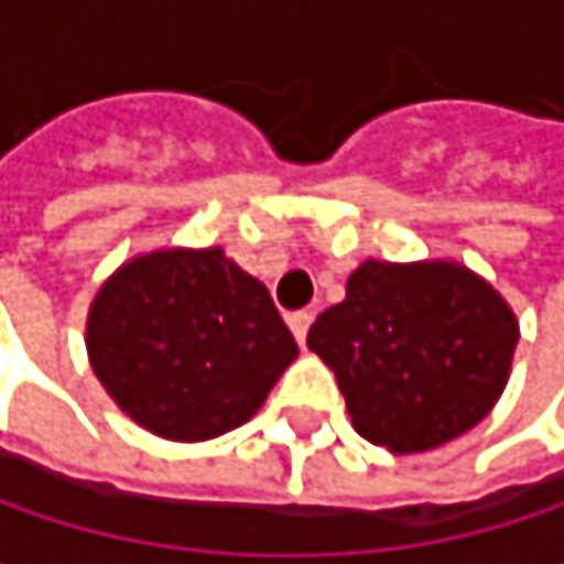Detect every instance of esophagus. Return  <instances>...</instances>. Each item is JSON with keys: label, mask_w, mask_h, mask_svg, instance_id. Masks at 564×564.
<instances>
[{"label": "esophagus", "mask_w": 564, "mask_h": 564, "mask_svg": "<svg viewBox=\"0 0 564 564\" xmlns=\"http://www.w3.org/2000/svg\"><path fill=\"white\" fill-rule=\"evenodd\" d=\"M286 323H290V333L296 336V343L303 346V343H306V329H310V323H313V313H310V310H296V313L286 316Z\"/></svg>", "instance_id": "esophagus-1"}]
</instances>
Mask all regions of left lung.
Masks as SVG:
<instances>
[{"label": "left lung", "mask_w": 564, "mask_h": 564, "mask_svg": "<svg viewBox=\"0 0 564 564\" xmlns=\"http://www.w3.org/2000/svg\"><path fill=\"white\" fill-rule=\"evenodd\" d=\"M519 319L457 261H362L306 346L336 372L352 427L392 454L441 447L507 389Z\"/></svg>", "instance_id": "8db88e82"}]
</instances>
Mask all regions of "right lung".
<instances>
[{"label": "right lung", "mask_w": 564, "mask_h": 564, "mask_svg": "<svg viewBox=\"0 0 564 564\" xmlns=\"http://www.w3.org/2000/svg\"><path fill=\"white\" fill-rule=\"evenodd\" d=\"M84 343L117 408L185 444L251 421L296 359L268 286L221 248H160L120 264L87 310Z\"/></svg>", "instance_id": "add662e5"}]
</instances>
